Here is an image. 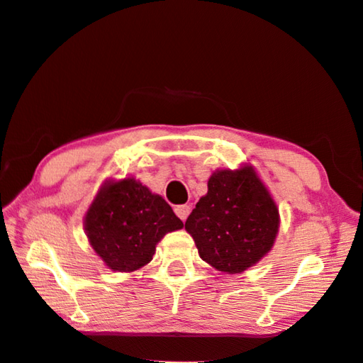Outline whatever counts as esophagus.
<instances>
[{
    "label": "esophagus",
    "mask_w": 363,
    "mask_h": 363,
    "mask_svg": "<svg viewBox=\"0 0 363 363\" xmlns=\"http://www.w3.org/2000/svg\"><path fill=\"white\" fill-rule=\"evenodd\" d=\"M174 213L184 221L189 216V213H191V206H189V205H177L174 208Z\"/></svg>",
    "instance_id": "esophagus-1"
}]
</instances>
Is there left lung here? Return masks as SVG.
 <instances>
[{
  "label": "left lung",
  "mask_w": 363,
  "mask_h": 363,
  "mask_svg": "<svg viewBox=\"0 0 363 363\" xmlns=\"http://www.w3.org/2000/svg\"><path fill=\"white\" fill-rule=\"evenodd\" d=\"M279 210L250 164L218 169L186 221L199 255L218 272L242 273L272 250Z\"/></svg>",
  "instance_id": "left-lung-1"
}]
</instances>
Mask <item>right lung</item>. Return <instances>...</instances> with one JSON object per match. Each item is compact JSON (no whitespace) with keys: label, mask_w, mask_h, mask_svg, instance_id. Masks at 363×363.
Segmentation results:
<instances>
[{"label":"right lung","mask_w":363,"mask_h":363,"mask_svg":"<svg viewBox=\"0 0 363 363\" xmlns=\"http://www.w3.org/2000/svg\"><path fill=\"white\" fill-rule=\"evenodd\" d=\"M182 226L166 200L134 177L103 184L84 218L95 254L125 273L150 263L160 240Z\"/></svg>","instance_id":"right-lung-1"}]
</instances>
